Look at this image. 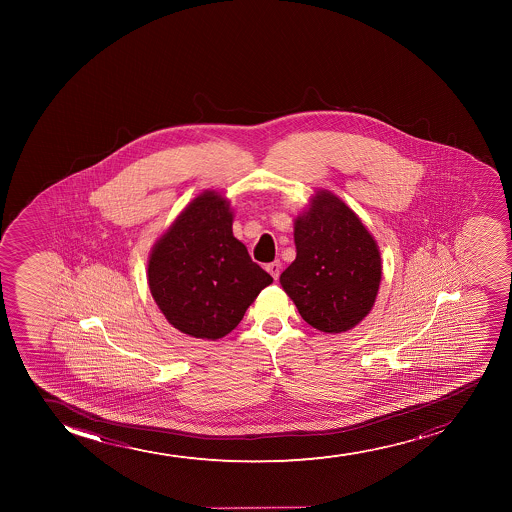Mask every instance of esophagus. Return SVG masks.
I'll use <instances>...</instances> for the list:
<instances>
[{
  "mask_svg": "<svg viewBox=\"0 0 512 512\" xmlns=\"http://www.w3.org/2000/svg\"><path fill=\"white\" fill-rule=\"evenodd\" d=\"M266 271L270 273L271 277L275 278V280H278V277H280V271H282V263H280V261H273V263H268V265H266Z\"/></svg>",
  "mask_w": 512,
  "mask_h": 512,
  "instance_id": "34e87169",
  "label": "esophagus"
}]
</instances>
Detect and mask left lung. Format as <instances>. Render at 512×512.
<instances>
[{"instance_id": "left-lung-1", "label": "left lung", "mask_w": 512, "mask_h": 512, "mask_svg": "<svg viewBox=\"0 0 512 512\" xmlns=\"http://www.w3.org/2000/svg\"><path fill=\"white\" fill-rule=\"evenodd\" d=\"M295 256L280 275L285 294L312 328L336 335L372 311L382 278L374 235L328 189L312 194L294 220Z\"/></svg>"}]
</instances>
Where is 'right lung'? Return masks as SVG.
<instances>
[{
  "label": "right lung",
  "mask_w": 512,
  "mask_h": 512,
  "mask_svg": "<svg viewBox=\"0 0 512 512\" xmlns=\"http://www.w3.org/2000/svg\"><path fill=\"white\" fill-rule=\"evenodd\" d=\"M234 210L206 189L153 244L147 280L165 319L184 335L217 341L241 323L273 278L232 232Z\"/></svg>",
  "instance_id": "1"
}]
</instances>
